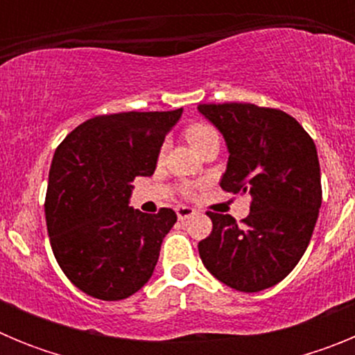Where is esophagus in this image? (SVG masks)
<instances>
[{"label":"esophagus","mask_w":355,"mask_h":355,"mask_svg":"<svg viewBox=\"0 0 355 355\" xmlns=\"http://www.w3.org/2000/svg\"><path fill=\"white\" fill-rule=\"evenodd\" d=\"M175 213H178V218L183 222L187 220V218H190V216L196 215V209L190 208V206H178V208H175Z\"/></svg>","instance_id":"obj_1"}]
</instances>
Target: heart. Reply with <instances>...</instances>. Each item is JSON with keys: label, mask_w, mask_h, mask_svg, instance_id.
<instances>
[{"label": "heart", "mask_w": 355, "mask_h": 355, "mask_svg": "<svg viewBox=\"0 0 355 355\" xmlns=\"http://www.w3.org/2000/svg\"><path fill=\"white\" fill-rule=\"evenodd\" d=\"M184 135H187L188 142L192 144L197 150L202 146H206L208 142H211V140H218V133H216L215 128H211L209 124H205V122H196L192 126H188ZM163 150H165V147L162 149V155ZM184 193L190 196V193H192V188H184Z\"/></svg>", "instance_id": "obj_1"}]
</instances>
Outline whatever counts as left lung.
Wrapping results in <instances>:
<instances>
[{"mask_svg":"<svg viewBox=\"0 0 355 355\" xmlns=\"http://www.w3.org/2000/svg\"><path fill=\"white\" fill-rule=\"evenodd\" d=\"M224 135L229 149L224 192L249 193L250 213L208 211L213 229L199 241V256L220 283L254 293L281 283L300 261L322 206L316 147L283 110L250 103L199 105Z\"/></svg>","mask_w":355,"mask_h":355,"instance_id":"1","label":"left lung"}]
</instances>
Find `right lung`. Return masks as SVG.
Wrapping results in <instances>:
<instances>
[{"label": "right lung", "mask_w": 355, "mask_h": 355, "mask_svg": "<svg viewBox=\"0 0 355 355\" xmlns=\"http://www.w3.org/2000/svg\"><path fill=\"white\" fill-rule=\"evenodd\" d=\"M172 112L97 115L56 147L46 192V224L56 261L83 293L122 300L147 283L178 216L133 209L131 181L153 175Z\"/></svg>", "instance_id": "1"}]
</instances>
